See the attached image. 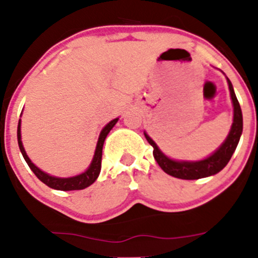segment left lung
I'll return each instance as SVG.
<instances>
[{
  "mask_svg": "<svg viewBox=\"0 0 258 258\" xmlns=\"http://www.w3.org/2000/svg\"><path fill=\"white\" fill-rule=\"evenodd\" d=\"M227 82L233 103V123L226 141L210 157L205 158L202 161H197V162L173 161L168 158L167 156L163 155L160 151V148L157 147V145L153 142V140L147 134H145V137L148 141V144L153 147V157H155L160 167L167 175L181 179H199L202 177H209V176L216 175L217 172H220L227 165L228 161L231 160L236 147H237L238 141H240L243 123H242V111L240 103H238L237 97L235 95L232 83L228 79Z\"/></svg>",
  "mask_w": 258,
  "mask_h": 258,
  "instance_id": "1",
  "label": "left lung"
}]
</instances>
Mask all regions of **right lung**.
<instances>
[{"instance_id":"right-lung-1","label":"right lung","mask_w":258,"mask_h":258,"mask_svg":"<svg viewBox=\"0 0 258 258\" xmlns=\"http://www.w3.org/2000/svg\"><path fill=\"white\" fill-rule=\"evenodd\" d=\"M118 121V118H114L110 123H107L105 126V128L101 131L100 137H98L97 146H96L95 156H93V160L91 162L90 167L86 172L81 173L79 176H75V177H69V178H58L53 177V176H49L47 173H45L43 171H41L40 168L36 167L31 160L28 158V156L26 155V151L22 146V141H21V119L18 121V127H17V141L18 146H20L21 153H22L23 158L27 162V165L30 166V168L32 170V172L35 173L36 177H37L40 181H42L43 183L47 184L48 187L53 189H59V191H74V189H83L86 187L91 186L93 182L96 181L100 175L101 171V161H102V147L103 142H105L106 137H107L108 132L112 130V127L116 124V122Z\"/></svg>"}]
</instances>
